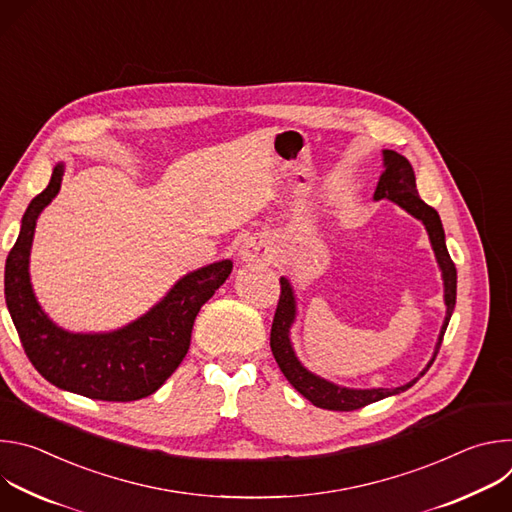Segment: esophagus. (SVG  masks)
Returning <instances> with one entry per match:
<instances>
[{
	"instance_id": "esophagus-1",
	"label": "esophagus",
	"mask_w": 512,
	"mask_h": 512,
	"mask_svg": "<svg viewBox=\"0 0 512 512\" xmlns=\"http://www.w3.org/2000/svg\"><path fill=\"white\" fill-rule=\"evenodd\" d=\"M239 259L243 263H253V265H267L275 259V249L273 243L263 237V235H253L243 241L239 247Z\"/></svg>"
}]
</instances>
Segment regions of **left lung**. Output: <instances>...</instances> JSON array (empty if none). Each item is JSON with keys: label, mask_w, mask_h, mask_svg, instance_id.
Segmentation results:
<instances>
[{"label": "left lung", "mask_w": 512, "mask_h": 512, "mask_svg": "<svg viewBox=\"0 0 512 512\" xmlns=\"http://www.w3.org/2000/svg\"><path fill=\"white\" fill-rule=\"evenodd\" d=\"M383 174L379 178L377 190H375V200H391L397 206H401L405 212H409L417 221H421V225L427 231L431 249L435 253V261L437 267L442 271V279H444V304H446V318L440 330V336H437L435 348H433V356L431 360L425 364V369L407 385L395 387V389H350V387H342L336 385L312 371H308L302 360L298 358L294 344H291V326L296 322L298 316V304H296V291L291 287L287 277H281V296H279V304L275 310V318H273V326H271V352L279 364L281 373L285 375V379L291 383L296 391H300L310 403H314L320 409H330V411H354L360 409L369 403L381 401L385 397L391 395H399L403 391H407L409 387H413L417 383L419 377H423L427 373V369L433 364L437 350L442 346V338L446 334V328L450 324V318L454 314V306H456V283H458V275H456V265L448 253L446 247V233L440 221V214L437 210H433L431 206H427L419 194H417V186H415V172L411 168V164L407 162V158H403L401 154L393 152V150H383Z\"/></svg>", "instance_id": "8db88e82"}]
</instances>
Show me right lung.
<instances>
[{"instance_id":"right-lung-1","label":"right lung","mask_w":512,"mask_h":512,"mask_svg":"<svg viewBox=\"0 0 512 512\" xmlns=\"http://www.w3.org/2000/svg\"><path fill=\"white\" fill-rule=\"evenodd\" d=\"M64 162L22 216L6 259V304L34 369L54 387L99 401H137L156 393L180 367L200 308L233 271L223 259L180 277L137 320L111 332H70L48 318L30 281V251L40 212L60 192Z\"/></svg>"}]
</instances>
